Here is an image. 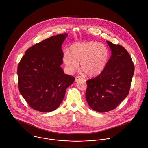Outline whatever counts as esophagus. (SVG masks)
Segmentation results:
<instances>
[{"mask_svg":"<svg viewBox=\"0 0 148 148\" xmlns=\"http://www.w3.org/2000/svg\"><path fill=\"white\" fill-rule=\"evenodd\" d=\"M80 80H84V79L82 77H81L80 76H77L75 77V82H78V81H79Z\"/></svg>","mask_w":148,"mask_h":148,"instance_id":"obj_1","label":"esophagus"}]
</instances>
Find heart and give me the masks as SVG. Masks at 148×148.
<instances>
[{
	"mask_svg": "<svg viewBox=\"0 0 148 148\" xmlns=\"http://www.w3.org/2000/svg\"><path fill=\"white\" fill-rule=\"evenodd\" d=\"M109 58V51L105 45L89 42L71 45L69 52L64 54L63 62L71 72L77 70L81 62L82 71L89 77H95L103 71Z\"/></svg>",
	"mask_w": 148,
	"mask_h": 148,
	"instance_id": "heart-1",
	"label": "heart"
}]
</instances>
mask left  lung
Listing matches in <instances>:
<instances>
[{
    "label": "left lung",
    "mask_w": 148,
    "mask_h": 148,
    "mask_svg": "<svg viewBox=\"0 0 148 148\" xmlns=\"http://www.w3.org/2000/svg\"><path fill=\"white\" fill-rule=\"evenodd\" d=\"M112 55L103 71L86 81V99L94 110L104 113L112 110L127 96L134 66L126 50L107 41Z\"/></svg>",
    "instance_id": "8db88e82"
}]
</instances>
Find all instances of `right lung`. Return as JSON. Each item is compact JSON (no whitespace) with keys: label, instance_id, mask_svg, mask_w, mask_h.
<instances>
[{"label":"right lung","instance_id":"add662e5","mask_svg":"<svg viewBox=\"0 0 148 148\" xmlns=\"http://www.w3.org/2000/svg\"><path fill=\"white\" fill-rule=\"evenodd\" d=\"M68 36H53L28 49L18 66V87L33 109L50 112L59 107L75 78L65 74L62 45Z\"/></svg>","mask_w":148,"mask_h":148}]
</instances>
